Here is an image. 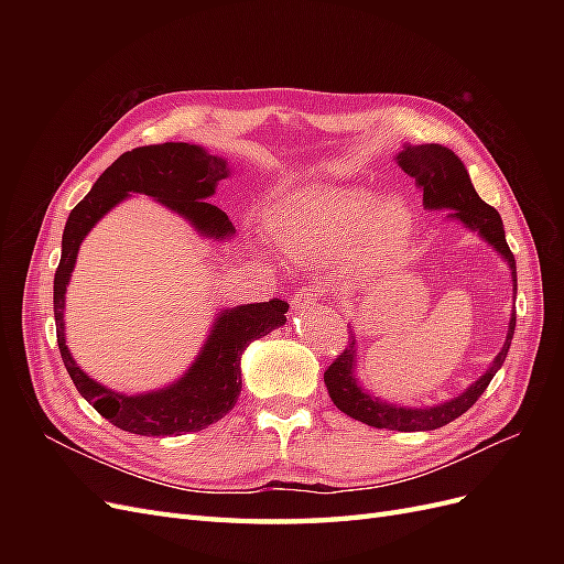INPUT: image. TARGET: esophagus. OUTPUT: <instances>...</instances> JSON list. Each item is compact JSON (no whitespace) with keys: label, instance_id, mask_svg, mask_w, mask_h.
Segmentation results:
<instances>
[{"label":"esophagus","instance_id":"esophagus-1","mask_svg":"<svg viewBox=\"0 0 564 564\" xmlns=\"http://www.w3.org/2000/svg\"><path fill=\"white\" fill-rule=\"evenodd\" d=\"M317 294L315 292H311V289H299V292L294 294V299H292V311H296V313H305V311H311V308H315L317 305Z\"/></svg>","mask_w":564,"mask_h":564}]
</instances>
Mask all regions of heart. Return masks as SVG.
Here are the masks:
<instances>
[{"label":"heart","mask_w":564,"mask_h":564,"mask_svg":"<svg viewBox=\"0 0 564 564\" xmlns=\"http://www.w3.org/2000/svg\"><path fill=\"white\" fill-rule=\"evenodd\" d=\"M414 207L400 193L322 181L272 204L268 235L286 256L313 265L350 259L360 272L395 263L414 237Z\"/></svg>","instance_id":"obj_1"}]
</instances>
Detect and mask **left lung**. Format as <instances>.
<instances>
[{"label": "left lung", "instance_id": "1", "mask_svg": "<svg viewBox=\"0 0 564 564\" xmlns=\"http://www.w3.org/2000/svg\"><path fill=\"white\" fill-rule=\"evenodd\" d=\"M398 166L406 176L416 181V187L423 193V209L425 212H449L445 220H454L466 230L475 232L485 245L497 251L499 259L510 270V282H513V301L518 294V270H516V256L510 253L506 242V230L499 212L489 207L487 202L480 199L470 183L468 169L460 162L454 152L440 143H423V145H409L404 143L402 150L395 155ZM516 334V311L510 313L508 332L501 350L489 362L485 373L468 388H464L458 395L429 404V406H412V404H398L379 398L377 392L365 388V383L357 377V336L350 327L348 348L336 357V362L324 371V383H327L332 402L355 421H362L371 429H388L400 433H419V431H435L442 425L452 423L460 414L477 402V398L487 390L489 381L494 379L506 360L510 340Z\"/></svg>", "mask_w": 564, "mask_h": 564}]
</instances>
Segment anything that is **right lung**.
Masks as SVG:
<instances>
[{
    "label": "right lung",
    "mask_w": 564,
    "mask_h": 564,
    "mask_svg": "<svg viewBox=\"0 0 564 564\" xmlns=\"http://www.w3.org/2000/svg\"><path fill=\"white\" fill-rule=\"evenodd\" d=\"M232 174L228 158L195 143H164L133 148L119 155L98 176L89 195L67 216L61 263L54 278V317L61 357L79 395L117 429L135 435H183L204 431L224 419L242 390V352L251 340L268 336L286 322L289 305L280 299L220 308L204 344L178 379L155 390L117 392L94 381L65 346V292L70 284L84 237L100 218L131 195H148L169 212L185 218L204 240H232L228 216L207 199L218 183Z\"/></svg>",
    "instance_id": "1"
}]
</instances>
